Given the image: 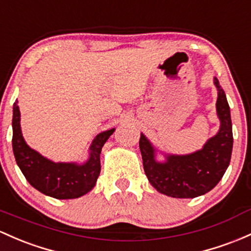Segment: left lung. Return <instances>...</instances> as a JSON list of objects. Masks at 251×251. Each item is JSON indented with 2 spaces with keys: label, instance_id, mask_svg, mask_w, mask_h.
<instances>
[{
  "label": "left lung",
  "instance_id": "8db88e82",
  "mask_svg": "<svg viewBox=\"0 0 251 251\" xmlns=\"http://www.w3.org/2000/svg\"><path fill=\"white\" fill-rule=\"evenodd\" d=\"M213 83L218 90L217 115L219 130L203 144L202 149L187 155H174L157 150L152 143L140 133L139 149L149 182L157 192L172 198L192 199L213 189L222 180L230 164L232 152V123L226 95L217 77ZM165 156L156 161V153Z\"/></svg>",
  "mask_w": 251,
  "mask_h": 251
}]
</instances>
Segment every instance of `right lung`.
<instances>
[{"instance_id": "1", "label": "right lung", "mask_w": 251, "mask_h": 251, "mask_svg": "<svg viewBox=\"0 0 251 251\" xmlns=\"http://www.w3.org/2000/svg\"><path fill=\"white\" fill-rule=\"evenodd\" d=\"M18 100L13 106V152L19 168L32 187L56 199H76L92 191L101 172L100 153L115 128L99 133L89 147L84 163L53 162L27 145L20 125Z\"/></svg>"}]
</instances>
